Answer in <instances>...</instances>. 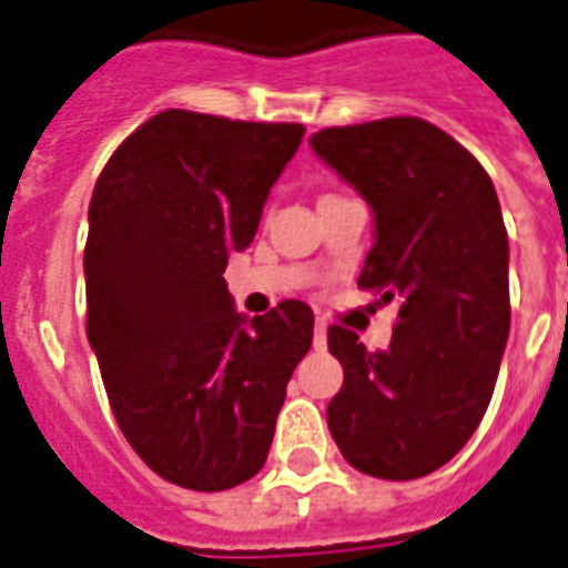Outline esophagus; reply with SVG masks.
Returning a JSON list of instances; mask_svg holds the SVG:
<instances>
[{
	"label": "esophagus",
	"instance_id": "34e87169",
	"mask_svg": "<svg viewBox=\"0 0 568 568\" xmlns=\"http://www.w3.org/2000/svg\"><path fill=\"white\" fill-rule=\"evenodd\" d=\"M326 347V321L317 317L315 321V349H324Z\"/></svg>",
	"mask_w": 568,
	"mask_h": 568
}]
</instances>
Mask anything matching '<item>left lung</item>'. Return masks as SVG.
Wrapping results in <instances>:
<instances>
[{
  "label": "left lung",
  "instance_id": "8db88e82",
  "mask_svg": "<svg viewBox=\"0 0 568 568\" xmlns=\"http://www.w3.org/2000/svg\"><path fill=\"white\" fill-rule=\"evenodd\" d=\"M308 142L373 210L358 285L399 300L388 349L326 332L344 367L326 423L358 473L412 481L464 449L496 388L510 332L499 197L476 156L426 119L324 128Z\"/></svg>",
  "mask_w": 568,
  "mask_h": 568
}]
</instances>
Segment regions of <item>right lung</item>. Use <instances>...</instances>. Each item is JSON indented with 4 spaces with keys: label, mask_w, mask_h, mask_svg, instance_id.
<instances>
[{
    "label": "right lung",
    "mask_w": 568,
    "mask_h": 568,
    "mask_svg": "<svg viewBox=\"0 0 568 568\" xmlns=\"http://www.w3.org/2000/svg\"><path fill=\"white\" fill-rule=\"evenodd\" d=\"M306 128L163 110L95 180L87 338L122 435L156 476L219 493L262 469L315 315L233 308L224 268Z\"/></svg>",
    "instance_id": "obj_1"
}]
</instances>
